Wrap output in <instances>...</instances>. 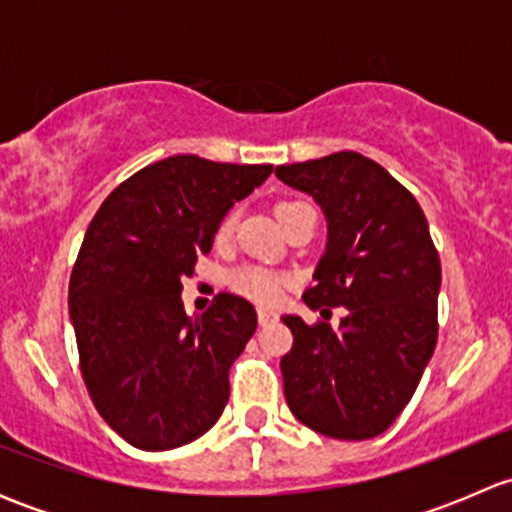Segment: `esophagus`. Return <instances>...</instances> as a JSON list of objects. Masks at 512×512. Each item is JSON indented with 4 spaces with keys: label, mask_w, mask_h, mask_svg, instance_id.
<instances>
[{
    "label": "esophagus",
    "mask_w": 512,
    "mask_h": 512,
    "mask_svg": "<svg viewBox=\"0 0 512 512\" xmlns=\"http://www.w3.org/2000/svg\"><path fill=\"white\" fill-rule=\"evenodd\" d=\"M275 317H277V314L270 312V309H260V312H257V322H260V327H265V324L275 322Z\"/></svg>",
    "instance_id": "34e87169"
}]
</instances>
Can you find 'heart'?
Masks as SVG:
<instances>
[{"label":"heart","instance_id":"heart-1","mask_svg":"<svg viewBox=\"0 0 512 512\" xmlns=\"http://www.w3.org/2000/svg\"><path fill=\"white\" fill-rule=\"evenodd\" d=\"M289 203H294V200H285V203L277 205V210H282ZM232 227H235V215L227 213L225 218L220 220L218 230H215V237H218V240H227ZM227 285H230L232 292L242 294V297L252 299V302L257 304H275L277 299L282 297L285 277L260 265H242L227 275Z\"/></svg>","mask_w":512,"mask_h":512}]
</instances>
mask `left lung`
I'll return each instance as SVG.
<instances>
[{
    "label": "left lung",
    "instance_id": "1",
    "mask_svg": "<svg viewBox=\"0 0 512 512\" xmlns=\"http://www.w3.org/2000/svg\"><path fill=\"white\" fill-rule=\"evenodd\" d=\"M275 175L327 215V252L302 299L349 309L339 329L285 317L287 406L324 436L374 438L406 409L436 349L441 260L426 215L394 175L354 151L277 165Z\"/></svg>",
    "mask_w": 512,
    "mask_h": 512
}]
</instances>
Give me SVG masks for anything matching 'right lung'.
I'll return each mask as SVG.
<instances>
[{"mask_svg":"<svg viewBox=\"0 0 512 512\" xmlns=\"http://www.w3.org/2000/svg\"><path fill=\"white\" fill-rule=\"evenodd\" d=\"M270 173L170 156L123 180L86 230L69 282L81 374L103 421L141 451L185 446L223 414L257 312L220 292L188 317L180 280L213 250L227 210Z\"/></svg>","mask_w":512,"mask_h":512,"instance_id":"right-lung-1","label":"right lung"}]
</instances>
